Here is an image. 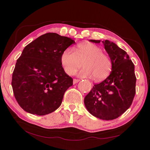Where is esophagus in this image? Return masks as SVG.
<instances>
[{"instance_id":"esophagus-1","label":"esophagus","mask_w":150,"mask_h":150,"mask_svg":"<svg viewBox=\"0 0 150 150\" xmlns=\"http://www.w3.org/2000/svg\"><path fill=\"white\" fill-rule=\"evenodd\" d=\"M79 81H80V80H79V79H73V84H77V82H79Z\"/></svg>"}]
</instances>
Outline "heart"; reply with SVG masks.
Instances as JSON below:
<instances>
[{
  "instance_id": "heart-1",
  "label": "heart",
  "mask_w": 150,
  "mask_h": 150,
  "mask_svg": "<svg viewBox=\"0 0 150 150\" xmlns=\"http://www.w3.org/2000/svg\"><path fill=\"white\" fill-rule=\"evenodd\" d=\"M82 62L84 68L79 75L83 77H93L95 81L106 79L112 68L110 57L103 53V50L94 44H80L76 51L68 48L61 55L63 68L69 75L75 74Z\"/></svg>"
}]
</instances>
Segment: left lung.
<instances>
[{"instance_id": "1", "label": "left lung", "mask_w": 150, "mask_h": 150, "mask_svg": "<svg viewBox=\"0 0 150 150\" xmlns=\"http://www.w3.org/2000/svg\"><path fill=\"white\" fill-rule=\"evenodd\" d=\"M100 43V40H90ZM112 62L110 75L95 84L84 98V104L92 115L103 120L117 119L128 109L135 95V66L125 51L110 40L102 41Z\"/></svg>"}]
</instances>
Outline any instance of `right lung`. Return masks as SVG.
Wrapping results in <instances>:
<instances>
[{
  "mask_svg": "<svg viewBox=\"0 0 150 150\" xmlns=\"http://www.w3.org/2000/svg\"><path fill=\"white\" fill-rule=\"evenodd\" d=\"M75 43L55 33L38 37L24 47L16 62L11 86L18 104L26 112L45 115L62 103L73 85L61 63L62 53Z\"/></svg>",
  "mask_w": 150,
  "mask_h": 150,
  "instance_id": "obj_1",
  "label": "right lung"
}]
</instances>
